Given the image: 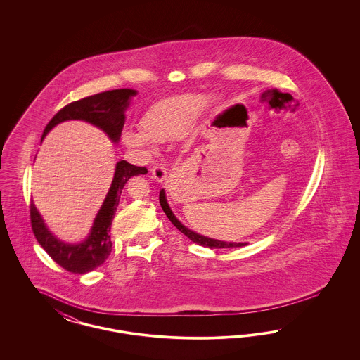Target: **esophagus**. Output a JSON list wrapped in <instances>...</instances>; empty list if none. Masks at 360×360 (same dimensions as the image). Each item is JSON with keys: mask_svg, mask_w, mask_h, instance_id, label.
I'll use <instances>...</instances> for the list:
<instances>
[{"mask_svg": "<svg viewBox=\"0 0 360 360\" xmlns=\"http://www.w3.org/2000/svg\"><path fill=\"white\" fill-rule=\"evenodd\" d=\"M151 174H153V178L156 179V181H165L166 179V176H167V172H166V169H165V166H162V165H155L154 167H153V170H151Z\"/></svg>", "mask_w": 360, "mask_h": 360, "instance_id": "34e87169", "label": "esophagus"}]
</instances>
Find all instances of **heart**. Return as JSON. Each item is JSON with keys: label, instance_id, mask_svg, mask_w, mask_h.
<instances>
[{"label": "heart", "instance_id": "b5f03b06", "mask_svg": "<svg viewBox=\"0 0 360 360\" xmlns=\"http://www.w3.org/2000/svg\"><path fill=\"white\" fill-rule=\"evenodd\" d=\"M204 106L200 94H185L153 105L141 119V132H127L125 143L134 147H153V141L181 136Z\"/></svg>", "mask_w": 360, "mask_h": 360}]
</instances>
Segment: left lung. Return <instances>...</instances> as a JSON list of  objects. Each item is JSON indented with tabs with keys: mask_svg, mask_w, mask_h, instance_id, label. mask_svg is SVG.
<instances>
[{
	"mask_svg": "<svg viewBox=\"0 0 360 360\" xmlns=\"http://www.w3.org/2000/svg\"><path fill=\"white\" fill-rule=\"evenodd\" d=\"M159 202L160 206L163 209V212L166 213V216L169 217V220L174 224V226H176L185 236H188V239L191 240L193 243H197L200 245H204V247H209V248H231V247H243L247 243H232V241H221V240L210 239V238H206L202 236L200 233H195L193 231H190L188 228H186L184 224H181V221L174 216V213L170 209V206L167 204V200H166V194H165V190L162 188L160 193H159Z\"/></svg>",
	"mask_w": 360,
	"mask_h": 360,
	"instance_id": "1",
	"label": "left lung"
}]
</instances>
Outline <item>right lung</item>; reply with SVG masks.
<instances>
[{"label": "right lung", "mask_w": 360, "mask_h": 360, "mask_svg": "<svg viewBox=\"0 0 360 360\" xmlns=\"http://www.w3.org/2000/svg\"><path fill=\"white\" fill-rule=\"evenodd\" d=\"M134 96H136V90L116 89L69 103L47 124L41 140L59 122L84 120L98 127L112 141L117 143L125 122L124 112ZM139 174H147V169L134 166L127 160L117 162L115 176L103 206L94 219L87 239L79 244H68L56 239L46 226L34 202H31L30 212L34 238L53 262L72 274H86L103 264L112 252L110 225L119 206L121 190L131 176Z\"/></svg>", "instance_id": "obj_1"}]
</instances>
